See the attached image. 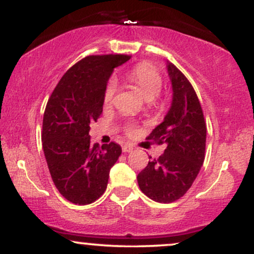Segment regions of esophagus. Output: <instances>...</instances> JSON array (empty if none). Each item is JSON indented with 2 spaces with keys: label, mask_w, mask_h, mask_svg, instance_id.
Segmentation results:
<instances>
[{
  "label": "esophagus",
  "mask_w": 254,
  "mask_h": 254,
  "mask_svg": "<svg viewBox=\"0 0 254 254\" xmlns=\"http://www.w3.org/2000/svg\"><path fill=\"white\" fill-rule=\"evenodd\" d=\"M132 145H130V144H125V145H123V148H122V150H123V152H130V151H132Z\"/></svg>",
  "instance_id": "1"
}]
</instances>
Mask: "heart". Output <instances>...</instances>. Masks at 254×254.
<instances>
[{
  "instance_id": "b5f03b06",
  "label": "heart",
  "mask_w": 254,
  "mask_h": 254,
  "mask_svg": "<svg viewBox=\"0 0 254 254\" xmlns=\"http://www.w3.org/2000/svg\"><path fill=\"white\" fill-rule=\"evenodd\" d=\"M127 79L138 88L146 100H149L152 104H158L157 96L161 92L163 81H162V77L156 67L149 63H140L130 69L127 73ZM117 90L118 82L115 78H111L106 84L105 91H104V105L110 106L114 103V98L117 93ZM127 135L131 136L136 135V125H127Z\"/></svg>"
}]
</instances>
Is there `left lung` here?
<instances>
[{
    "mask_svg": "<svg viewBox=\"0 0 254 254\" xmlns=\"http://www.w3.org/2000/svg\"><path fill=\"white\" fill-rule=\"evenodd\" d=\"M173 100L169 111L148 139L167 149L137 175L140 190L156 202L179 200L191 187L204 161L207 127L193 86L174 64L167 61ZM151 158V157H150Z\"/></svg>",
    "mask_w": 254,
    "mask_h": 254,
    "instance_id": "obj_1",
    "label": "left lung"
}]
</instances>
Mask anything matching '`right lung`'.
I'll return each mask as SVG.
<instances>
[{"mask_svg": "<svg viewBox=\"0 0 254 254\" xmlns=\"http://www.w3.org/2000/svg\"><path fill=\"white\" fill-rule=\"evenodd\" d=\"M125 54L90 56L67 71L52 92L42 122V148L59 193L75 204L92 203L108 187L121 145L91 144L90 124L103 112L104 91Z\"/></svg>", "mask_w": 254, "mask_h": 254, "instance_id": "right-lung-1", "label": "right lung"}]
</instances>
